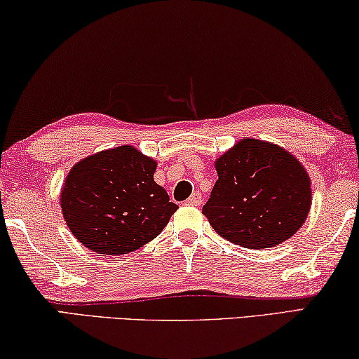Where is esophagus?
<instances>
[{
  "mask_svg": "<svg viewBox=\"0 0 359 359\" xmlns=\"http://www.w3.org/2000/svg\"><path fill=\"white\" fill-rule=\"evenodd\" d=\"M185 203L190 204V206H201V203H203L201 195H200V193H193V195Z\"/></svg>",
  "mask_w": 359,
  "mask_h": 359,
  "instance_id": "esophagus-1",
  "label": "esophagus"
}]
</instances>
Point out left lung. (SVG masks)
Masks as SVG:
<instances>
[{
    "label": "left lung",
    "instance_id": "obj_1",
    "mask_svg": "<svg viewBox=\"0 0 359 359\" xmlns=\"http://www.w3.org/2000/svg\"><path fill=\"white\" fill-rule=\"evenodd\" d=\"M219 179L203 206L212 229L248 249L281 244L304 225L311 184L294 155L271 142L241 139L215 161Z\"/></svg>",
    "mask_w": 359,
    "mask_h": 359
}]
</instances>
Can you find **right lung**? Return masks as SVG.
I'll return each instance as SVG.
<instances>
[{
    "mask_svg": "<svg viewBox=\"0 0 359 359\" xmlns=\"http://www.w3.org/2000/svg\"><path fill=\"white\" fill-rule=\"evenodd\" d=\"M156 161L130 145L81 159L68 172L60 208L73 236L99 254L133 252L159 235L179 206L158 185Z\"/></svg>",
    "mask_w": 359,
    "mask_h": 359,
    "instance_id": "obj_1",
    "label": "right lung"
}]
</instances>
